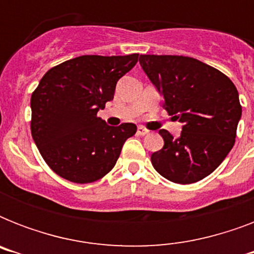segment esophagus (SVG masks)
<instances>
[{"mask_svg": "<svg viewBox=\"0 0 254 254\" xmlns=\"http://www.w3.org/2000/svg\"><path fill=\"white\" fill-rule=\"evenodd\" d=\"M147 133H149V130H147V129H145V127H139L138 129H137V134H138V135H145V134H147Z\"/></svg>", "mask_w": 254, "mask_h": 254, "instance_id": "esophagus-1", "label": "esophagus"}]
</instances>
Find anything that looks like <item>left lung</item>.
Listing matches in <instances>:
<instances>
[{
  "label": "left lung",
  "instance_id": "8db88e82",
  "mask_svg": "<svg viewBox=\"0 0 254 254\" xmlns=\"http://www.w3.org/2000/svg\"><path fill=\"white\" fill-rule=\"evenodd\" d=\"M139 64L163 97L167 113L183 123L179 137L159 130L165 145L151 154L154 169L179 185L208 177L235 145L241 117L235 84L190 57L141 55Z\"/></svg>",
  "mask_w": 254,
  "mask_h": 254
}]
</instances>
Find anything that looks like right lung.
I'll return each mask as SVG.
<instances>
[{"instance_id":"1","label":"right lung","mask_w":254,"mask_h":254,"mask_svg":"<svg viewBox=\"0 0 254 254\" xmlns=\"http://www.w3.org/2000/svg\"><path fill=\"white\" fill-rule=\"evenodd\" d=\"M138 62L124 57L83 55L49 69L31 95V135L54 173L73 183H92L107 175L134 124L109 127L97 117L113 100L120 77Z\"/></svg>"}]
</instances>
